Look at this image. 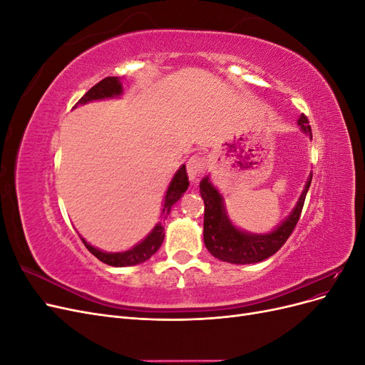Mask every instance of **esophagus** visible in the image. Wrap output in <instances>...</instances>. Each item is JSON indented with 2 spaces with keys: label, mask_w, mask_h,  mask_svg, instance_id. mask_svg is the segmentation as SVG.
<instances>
[{
  "label": "esophagus",
  "mask_w": 365,
  "mask_h": 365,
  "mask_svg": "<svg viewBox=\"0 0 365 365\" xmlns=\"http://www.w3.org/2000/svg\"><path fill=\"white\" fill-rule=\"evenodd\" d=\"M205 169V161L201 155H193L187 161V175H189L190 181H197L200 180V176L202 175Z\"/></svg>",
  "instance_id": "esophagus-1"
}]
</instances>
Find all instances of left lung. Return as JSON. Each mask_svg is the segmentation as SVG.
<instances>
[{
    "mask_svg": "<svg viewBox=\"0 0 365 365\" xmlns=\"http://www.w3.org/2000/svg\"><path fill=\"white\" fill-rule=\"evenodd\" d=\"M298 126L302 128L304 134H307L312 140V130L309 126V120L302 114L298 118ZM312 173L309 175L306 181L304 190L302 192L298 202L294 207L291 215L286 217L283 222L269 233L264 235H252L242 231L231 222L227 210L224 205V197L219 190L210 181L208 176L202 178L200 184V193L204 200V244L212 256L216 259L236 263H257L264 259L271 257L272 254L277 252L291 233L294 231L298 219H300L302 210L304 205L306 193L311 187Z\"/></svg>",
    "mask_w": 365,
    "mask_h": 365,
    "instance_id": "8db88e82",
    "label": "left lung"
}]
</instances>
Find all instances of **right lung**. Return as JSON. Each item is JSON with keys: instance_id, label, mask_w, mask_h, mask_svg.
<instances>
[{"instance_id": "obj_1", "label": "right lung", "mask_w": 365, "mask_h": 365, "mask_svg": "<svg viewBox=\"0 0 365 365\" xmlns=\"http://www.w3.org/2000/svg\"><path fill=\"white\" fill-rule=\"evenodd\" d=\"M121 93H123V86H121V82L118 77H105L103 81L96 83L91 90L88 91L81 98V101L76 103V106L85 105V103L93 102V101H102V98L118 97ZM187 189H189V176H187L185 165L182 164L181 168L173 175V178L169 184V189H168V192H165L163 212H161L164 217H168L172 205L180 200ZM163 240H164V228H163L161 222H158L155 227H153V230L140 242V244H137L134 248H130L128 251H121V252L101 251L88 244V242L82 237V242L88 248V251L94 254L98 260L109 264V267H120V268L121 267H132V264H138V263L149 260L153 254L160 250Z\"/></svg>"}]
</instances>
